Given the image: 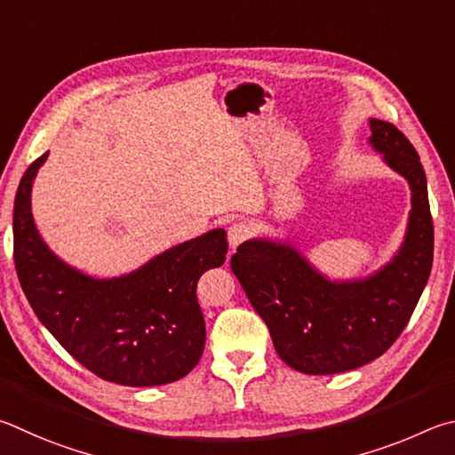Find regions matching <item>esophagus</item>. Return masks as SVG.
I'll return each mask as SVG.
<instances>
[{"instance_id": "34e87169", "label": "esophagus", "mask_w": 455, "mask_h": 455, "mask_svg": "<svg viewBox=\"0 0 455 455\" xmlns=\"http://www.w3.org/2000/svg\"><path fill=\"white\" fill-rule=\"evenodd\" d=\"M251 235V228L248 226V223L243 221H237L234 223V226H229L228 229V240H229V248L235 250L237 245L243 243L248 237Z\"/></svg>"}]
</instances>
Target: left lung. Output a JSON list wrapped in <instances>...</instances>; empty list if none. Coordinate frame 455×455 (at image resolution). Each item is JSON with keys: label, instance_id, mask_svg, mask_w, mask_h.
<instances>
[{"label": "left lung", "instance_id": "1", "mask_svg": "<svg viewBox=\"0 0 455 455\" xmlns=\"http://www.w3.org/2000/svg\"><path fill=\"white\" fill-rule=\"evenodd\" d=\"M370 146L408 181L411 210L403 242L370 275L331 280L296 243L251 237L232 272L266 322L277 355L307 376H331L376 360L408 325L434 261L427 181L418 151L394 124L370 119Z\"/></svg>", "mask_w": 455, "mask_h": 455}]
</instances>
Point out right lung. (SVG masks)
<instances>
[{"label": "right lung", "instance_id": "obj_1", "mask_svg": "<svg viewBox=\"0 0 455 455\" xmlns=\"http://www.w3.org/2000/svg\"><path fill=\"white\" fill-rule=\"evenodd\" d=\"M47 156L23 173L13 204L15 269L37 320L101 379L149 387L188 376L205 346L197 280L226 261V229L172 245L133 272L85 274L52 251L36 228L31 188Z\"/></svg>", "mask_w": 455, "mask_h": 455}]
</instances>
